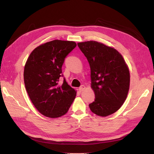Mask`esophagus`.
<instances>
[{
    "instance_id": "34e87169",
    "label": "esophagus",
    "mask_w": 154,
    "mask_h": 154,
    "mask_svg": "<svg viewBox=\"0 0 154 154\" xmlns=\"http://www.w3.org/2000/svg\"><path fill=\"white\" fill-rule=\"evenodd\" d=\"M85 88V87L84 85H82L80 88H79V90H80V92H82V91H83V90H84Z\"/></svg>"
}]
</instances>
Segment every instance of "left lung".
<instances>
[{
	"label": "left lung",
	"instance_id": "8db88e82",
	"mask_svg": "<svg viewBox=\"0 0 154 154\" xmlns=\"http://www.w3.org/2000/svg\"><path fill=\"white\" fill-rule=\"evenodd\" d=\"M91 68V88L95 100L89 104L93 113L106 117L118 110L127 98L129 69L122 55L114 48L96 41L78 43Z\"/></svg>",
	"mask_w": 154,
	"mask_h": 154
}]
</instances>
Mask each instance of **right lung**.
<instances>
[{
	"instance_id": "right-lung-1",
	"label": "right lung",
	"mask_w": 154,
	"mask_h": 154,
	"mask_svg": "<svg viewBox=\"0 0 154 154\" xmlns=\"http://www.w3.org/2000/svg\"><path fill=\"white\" fill-rule=\"evenodd\" d=\"M72 41L54 40L36 48L27 60L24 71L26 91L40 113L51 118L66 114L76 91L63 79L62 67L66 57L76 48Z\"/></svg>"
}]
</instances>
